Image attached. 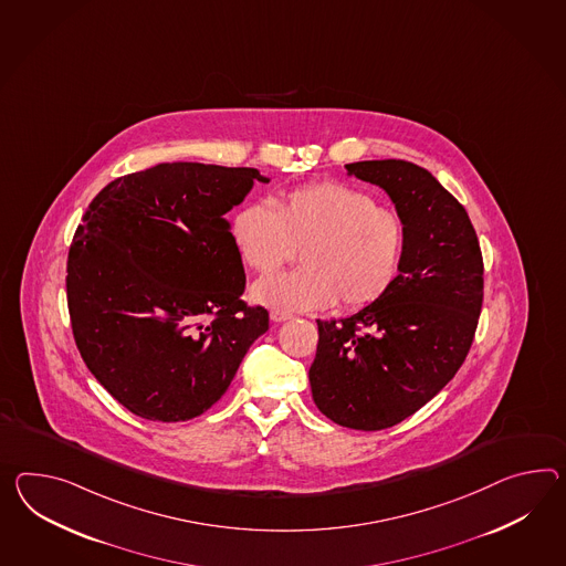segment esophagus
Segmentation results:
<instances>
[{
    "instance_id": "obj_1",
    "label": "esophagus",
    "mask_w": 566,
    "mask_h": 566,
    "mask_svg": "<svg viewBox=\"0 0 566 566\" xmlns=\"http://www.w3.org/2000/svg\"><path fill=\"white\" fill-rule=\"evenodd\" d=\"M270 318H272L274 323H284V321H289V318H292V315H290V313H286V311H277V308H274V311L270 313Z\"/></svg>"
}]
</instances>
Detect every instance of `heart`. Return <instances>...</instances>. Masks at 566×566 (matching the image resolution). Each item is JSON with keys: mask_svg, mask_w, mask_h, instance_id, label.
Instances as JSON below:
<instances>
[{"mask_svg": "<svg viewBox=\"0 0 566 566\" xmlns=\"http://www.w3.org/2000/svg\"><path fill=\"white\" fill-rule=\"evenodd\" d=\"M231 239L243 263L268 274L301 248L303 270L253 284L258 303L286 313L337 303L356 311L382 298L399 276L405 227L392 208L339 181H311L280 193L272 207L249 202L234 212Z\"/></svg>", "mask_w": 566, "mask_h": 566, "instance_id": "b5f03b06", "label": "heart"}]
</instances>
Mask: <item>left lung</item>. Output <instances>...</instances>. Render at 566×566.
I'll return each mask as SVG.
<instances>
[{
	"label": "left lung",
	"instance_id": "1",
	"mask_svg": "<svg viewBox=\"0 0 566 566\" xmlns=\"http://www.w3.org/2000/svg\"><path fill=\"white\" fill-rule=\"evenodd\" d=\"M345 169L390 196L405 253L382 298L352 317L317 321L308 380L325 417L378 431L419 411L467 359L483 306V253L467 210L428 169L402 159Z\"/></svg>",
	"mask_w": 566,
	"mask_h": 566
}]
</instances>
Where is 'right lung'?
Masks as SVG:
<instances>
[{
	"instance_id": "add662e5",
	"label": "right lung",
	"mask_w": 566,
	"mask_h": 566,
	"mask_svg": "<svg viewBox=\"0 0 566 566\" xmlns=\"http://www.w3.org/2000/svg\"><path fill=\"white\" fill-rule=\"evenodd\" d=\"M253 167L159 164L92 200L67 260L71 329L85 366L130 413L176 423L227 392L270 327L241 301L245 270L224 214Z\"/></svg>"
}]
</instances>
